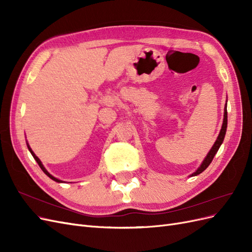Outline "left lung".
<instances>
[{"label":"left lung","instance_id":"obj_1","mask_svg":"<svg viewBox=\"0 0 252 252\" xmlns=\"http://www.w3.org/2000/svg\"><path fill=\"white\" fill-rule=\"evenodd\" d=\"M226 129H227V107L225 106L223 125H222V129H220V134H219V136H218V139H217L215 145H213L212 148L210 149V151L208 152L207 157L205 158V159L203 161L202 165L199 167V168H197V170H196L194 173L191 174L192 177H194V175H197V174L202 173V172L210 165V163L212 162V159H213V158H215V156H216V154L218 152L220 146V145H222V143H223V141H224L225 134H226Z\"/></svg>","mask_w":252,"mask_h":252}]
</instances>
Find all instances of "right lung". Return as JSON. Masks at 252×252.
Segmentation results:
<instances>
[{"label":"right lung","instance_id":"obj_1","mask_svg":"<svg viewBox=\"0 0 252 252\" xmlns=\"http://www.w3.org/2000/svg\"><path fill=\"white\" fill-rule=\"evenodd\" d=\"M27 147H28L29 151H30V152H32V157L34 158V159H35V161H36V163H37V164H39V166L41 167V169H42V170L44 171V173H45V174H46V175H48V177H49V178H50L51 180H53V181H56V182H58V183H62V181H61V180H58V179H57V178H55V177H52V175H51V174H50V173H49V172H48V171H47L46 169H45V167L43 166L42 162L40 161V158H37V157H36V156H35V155L33 154V151H32V149H30V147H29V145H28V144H27Z\"/></svg>","mask_w":252,"mask_h":252}]
</instances>
